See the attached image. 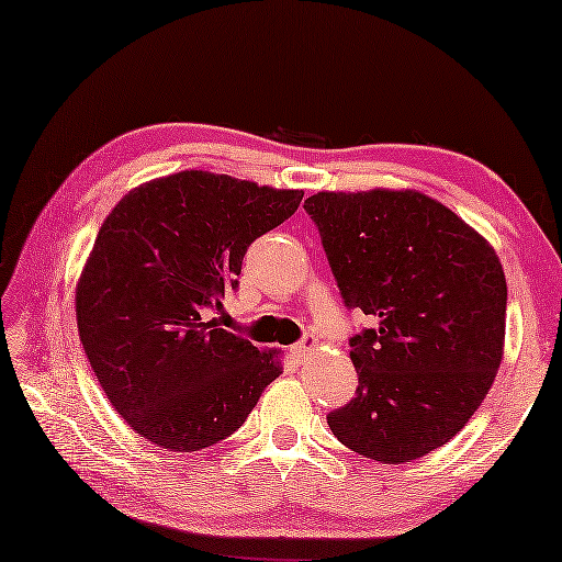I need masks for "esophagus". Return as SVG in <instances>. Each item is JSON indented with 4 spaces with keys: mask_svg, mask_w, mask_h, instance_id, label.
Wrapping results in <instances>:
<instances>
[{
    "mask_svg": "<svg viewBox=\"0 0 562 562\" xmlns=\"http://www.w3.org/2000/svg\"><path fill=\"white\" fill-rule=\"evenodd\" d=\"M316 346H318V338L314 334H306L296 346H293V351H296L299 356H306V353L314 351Z\"/></svg>",
    "mask_w": 562,
    "mask_h": 562,
    "instance_id": "1",
    "label": "esophagus"
}]
</instances>
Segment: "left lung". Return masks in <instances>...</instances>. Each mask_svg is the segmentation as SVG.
Wrapping results in <instances>:
<instances>
[{"label": "left lung", "mask_w": 562, "mask_h": 562, "mask_svg": "<svg viewBox=\"0 0 562 562\" xmlns=\"http://www.w3.org/2000/svg\"><path fill=\"white\" fill-rule=\"evenodd\" d=\"M346 308L356 398L326 420L346 448L408 463L448 443L493 385L505 286L493 246L418 191H321L303 201Z\"/></svg>", "instance_id": "8db88e82"}]
</instances>
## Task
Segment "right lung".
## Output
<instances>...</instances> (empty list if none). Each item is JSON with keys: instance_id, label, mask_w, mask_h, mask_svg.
<instances>
[{"instance_id": "obj_1", "label": "right lung", "mask_w": 562, "mask_h": 562, "mask_svg": "<svg viewBox=\"0 0 562 562\" xmlns=\"http://www.w3.org/2000/svg\"><path fill=\"white\" fill-rule=\"evenodd\" d=\"M301 199L181 171L128 191L106 216L77 286V326L101 391L136 434L181 453L209 448L241 428L279 379V353L218 328L206 311L238 289L248 246Z\"/></svg>"}]
</instances>
